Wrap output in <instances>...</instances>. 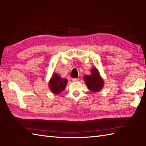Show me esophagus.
Segmentation results:
<instances>
[{"instance_id": "obj_1", "label": "esophagus", "mask_w": 146, "mask_h": 146, "mask_svg": "<svg viewBox=\"0 0 146 146\" xmlns=\"http://www.w3.org/2000/svg\"><path fill=\"white\" fill-rule=\"evenodd\" d=\"M72 81H74V82H76V81L79 80V79H74H74H72Z\"/></svg>"}]
</instances>
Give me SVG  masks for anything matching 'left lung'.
Instances as JSON below:
<instances>
[{"mask_svg": "<svg viewBox=\"0 0 146 146\" xmlns=\"http://www.w3.org/2000/svg\"><path fill=\"white\" fill-rule=\"evenodd\" d=\"M90 71V75H85L84 76V80L90 90L94 92H99L104 87V79L101 77L100 73L97 68L93 67Z\"/></svg>", "mask_w": 146, "mask_h": 146, "instance_id": "1", "label": "left lung"}]
</instances>
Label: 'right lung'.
I'll list each match as a JSON object with an SVG mask.
<instances>
[{
    "instance_id": "1",
    "label": "right lung",
    "mask_w": 146,
    "mask_h": 146,
    "mask_svg": "<svg viewBox=\"0 0 146 146\" xmlns=\"http://www.w3.org/2000/svg\"><path fill=\"white\" fill-rule=\"evenodd\" d=\"M67 79L61 78L58 74H54L49 82V88L54 94H59L66 87Z\"/></svg>"
}]
</instances>
